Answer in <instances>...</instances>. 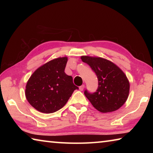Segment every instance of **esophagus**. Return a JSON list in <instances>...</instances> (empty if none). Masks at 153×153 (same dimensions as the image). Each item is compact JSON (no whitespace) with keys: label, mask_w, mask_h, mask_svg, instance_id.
Listing matches in <instances>:
<instances>
[{"label":"esophagus","mask_w":153,"mask_h":153,"mask_svg":"<svg viewBox=\"0 0 153 153\" xmlns=\"http://www.w3.org/2000/svg\"><path fill=\"white\" fill-rule=\"evenodd\" d=\"M84 85H82V86H80L79 87V90H81V91H82L83 90H84Z\"/></svg>","instance_id":"1"}]
</instances>
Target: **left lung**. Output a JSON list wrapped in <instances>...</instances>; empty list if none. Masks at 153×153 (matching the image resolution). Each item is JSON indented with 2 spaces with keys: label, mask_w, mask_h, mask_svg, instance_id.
Segmentation results:
<instances>
[{
  "label": "left lung",
  "mask_w": 153,
  "mask_h": 153,
  "mask_svg": "<svg viewBox=\"0 0 153 153\" xmlns=\"http://www.w3.org/2000/svg\"><path fill=\"white\" fill-rule=\"evenodd\" d=\"M81 59L91 67L98 79L96 92L84 90L93 107L101 113L120 108L128 99L129 91V83L125 74L107 59L88 56H82Z\"/></svg>",
  "instance_id": "obj_1"
}]
</instances>
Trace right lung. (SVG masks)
Returning <instances> with one entry per match:
<instances>
[{"label": "right lung", "instance_id": "right-lung-1", "mask_svg": "<svg viewBox=\"0 0 153 153\" xmlns=\"http://www.w3.org/2000/svg\"><path fill=\"white\" fill-rule=\"evenodd\" d=\"M67 57L53 59L39 67L28 80L25 97L40 112L52 113L61 109L78 87L65 73Z\"/></svg>", "mask_w": 153, "mask_h": 153}]
</instances>
